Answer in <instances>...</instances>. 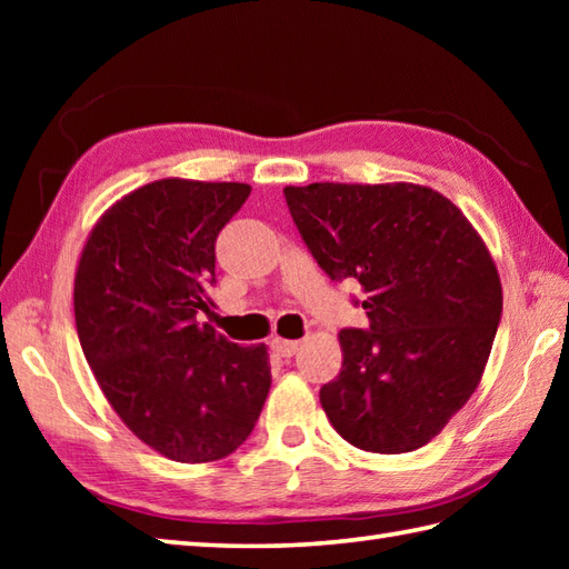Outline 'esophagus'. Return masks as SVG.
Returning <instances> with one entry per match:
<instances>
[{"instance_id":"obj_1","label":"esophagus","mask_w":569,"mask_h":569,"mask_svg":"<svg viewBox=\"0 0 569 569\" xmlns=\"http://www.w3.org/2000/svg\"><path fill=\"white\" fill-rule=\"evenodd\" d=\"M300 342L298 340H283V337H276V340H271V349L278 355V357H293L298 352Z\"/></svg>"}]
</instances>
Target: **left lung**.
Masks as SVG:
<instances>
[{"label":"left lung","mask_w":569,"mask_h":569,"mask_svg":"<svg viewBox=\"0 0 569 569\" xmlns=\"http://www.w3.org/2000/svg\"><path fill=\"white\" fill-rule=\"evenodd\" d=\"M283 196L320 269L365 293L369 328L340 332L325 413L359 450H418L485 373L503 308L497 263L462 210L426 186L310 183Z\"/></svg>","instance_id":"left-lung-1"}]
</instances>
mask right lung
<instances>
[{"label":"right lung","instance_id":"add662e5","mask_svg":"<svg viewBox=\"0 0 569 569\" xmlns=\"http://www.w3.org/2000/svg\"><path fill=\"white\" fill-rule=\"evenodd\" d=\"M249 192L153 180L100 217L78 263L82 355L124 426L176 462L232 455L271 389L266 345L239 347L198 322L214 308L217 234Z\"/></svg>","mask_w":569,"mask_h":569}]
</instances>
